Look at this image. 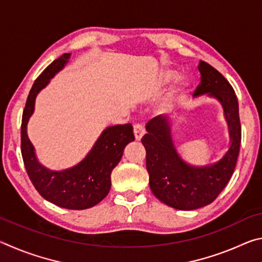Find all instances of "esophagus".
Wrapping results in <instances>:
<instances>
[{
    "mask_svg": "<svg viewBox=\"0 0 262 262\" xmlns=\"http://www.w3.org/2000/svg\"><path fill=\"white\" fill-rule=\"evenodd\" d=\"M145 129H144V126L142 125V123H135L134 125V135H135V139L139 141L142 139V136L144 135Z\"/></svg>",
    "mask_w": 262,
    "mask_h": 262,
    "instance_id": "1",
    "label": "esophagus"
}]
</instances>
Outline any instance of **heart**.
<instances>
[{
    "label": "heart",
    "instance_id": "obj_1",
    "mask_svg": "<svg viewBox=\"0 0 262 262\" xmlns=\"http://www.w3.org/2000/svg\"><path fill=\"white\" fill-rule=\"evenodd\" d=\"M174 77H176V74L173 72H168L166 74L165 79H166V81H168V79H172V78H174Z\"/></svg>",
    "mask_w": 262,
    "mask_h": 262
}]
</instances>
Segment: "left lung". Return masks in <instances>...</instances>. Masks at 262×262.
<instances>
[{
  "label": "left lung",
  "mask_w": 262,
  "mask_h": 262,
  "mask_svg": "<svg viewBox=\"0 0 262 262\" xmlns=\"http://www.w3.org/2000/svg\"><path fill=\"white\" fill-rule=\"evenodd\" d=\"M201 82L194 96L209 94L219 99L227 114L231 147L219 163L206 167H192L178 157L172 144L166 119L150 120L141 139L145 148L149 185L158 200L180 210H193L209 205L229 183L236 167L242 142L237 96L228 79L205 61H200Z\"/></svg>",
  "instance_id": "left-lung-1"
}]
</instances>
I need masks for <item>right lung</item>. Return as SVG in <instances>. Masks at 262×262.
Returning a JSON list of instances; mask_svg holds the SVG:
<instances>
[{"instance_id": "1", "label": "right lung", "mask_w": 262, "mask_h": 262, "mask_svg": "<svg viewBox=\"0 0 262 262\" xmlns=\"http://www.w3.org/2000/svg\"><path fill=\"white\" fill-rule=\"evenodd\" d=\"M69 56L70 53H66L53 61L31 88L21 117L20 150L29 178L43 199L66 209L82 210L96 206L108 194L111 173L120 162L123 149L135 137L130 123L108 127L86 158L75 167L56 172L47 170L38 163L33 145L26 134V125L33 113L35 96L63 67Z\"/></svg>"}]
</instances>
